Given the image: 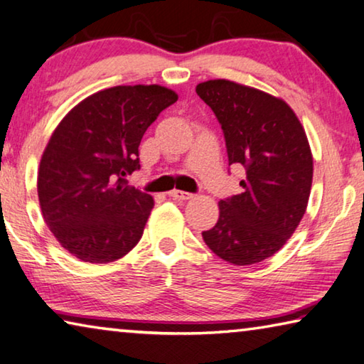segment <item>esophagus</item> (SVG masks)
<instances>
[{"mask_svg": "<svg viewBox=\"0 0 364 364\" xmlns=\"http://www.w3.org/2000/svg\"><path fill=\"white\" fill-rule=\"evenodd\" d=\"M171 198H174V200H182V201H186V200H192L193 198V195L192 193H188V192H182V190H171V192L168 193Z\"/></svg>", "mask_w": 364, "mask_h": 364, "instance_id": "obj_1", "label": "esophagus"}]
</instances>
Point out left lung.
<instances>
[{"mask_svg":"<svg viewBox=\"0 0 364 364\" xmlns=\"http://www.w3.org/2000/svg\"><path fill=\"white\" fill-rule=\"evenodd\" d=\"M221 124L229 166L242 164L243 192L219 201V219L205 230L213 253L235 266L256 264L281 250L306 211L313 154L305 129L284 100L216 79L196 85Z\"/></svg>","mask_w":364,"mask_h":364,"instance_id":"left-lung-1","label":"left lung"}]
</instances>
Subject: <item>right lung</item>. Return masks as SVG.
<instances>
[{"label": "right lung", "instance_id": "add662e5", "mask_svg": "<svg viewBox=\"0 0 364 364\" xmlns=\"http://www.w3.org/2000/svg\"><path fill=\"white\" fill-rule=\"evenodd\" d=\"M177 93L161 85H117L74 106L53 132L38 169V201L61 247L85 263L126 256L143 235L153 196L127 176L139 145Z\"/></svg>", "mask_w": 364, "mask_h": 364}]
</instances>
